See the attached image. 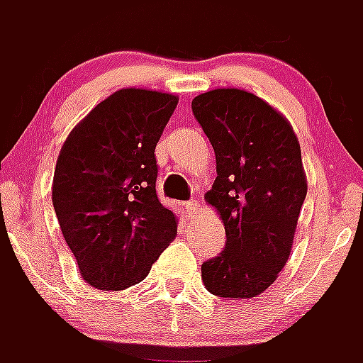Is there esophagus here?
Wrapping results in <instances>:
<instances>
[{"instance_id": "obj_1", "label": "esophagus", "mask_w": 363, "mask_h": 363, "mask_svg": "<svg viewBox=\"0 0 363 363\" xmlns=\"http://www.w3.org/2000/svg\"><path fill=\"white\" fill-rule=\"evenodd\" d=\"M185 209L189 214H194L198 211V200H189L185 201Z\"/></svg>"}]
</instances>
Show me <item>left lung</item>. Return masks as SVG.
Returning <instances> with one entry per match:
<instances>
[{
  "label": "left lung",
  "instance_id": "1",
  "mask_svg": "<svg viewBox=\"0 0 363 363\" xmlns=\"http://www.w3.org/2000/svg\"><path fill=\"white\" fill-rule=\"evenodd\" d=\"M192 114L216 154L205 200L225 225V249L201 264L205 289L221 298L264 293L285 267L307 194L293 127L264 99L214 89L192 99Z\"/></svg>",
  "mask_w": 363,
  "mask_h": 363
}]
</instances>
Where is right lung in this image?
Segmentation results:
<instances>
[{
    "instance_id": "add662e5",
    "label": "right lung",
    "mask_w": 363,
    "mask_h": 363,
    "mask_svg": "<svg viewBox=\"0 0 363 363\" xmlns=\"http://www.w3.org/2000/svg\"><path fill=\"white\" fill-rule=\"evenodd\" d=\"M178 98L121 89L72 129L56 163L52 203L83 280L121 291L149 274L176 236L156 194L154 149Z\"/></svg>"
}]
</instances>
